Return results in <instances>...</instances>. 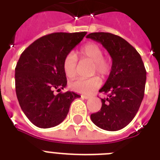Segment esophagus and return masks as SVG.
Segmentation results:
<instances>
[{
  "instance_id": "34e87169",
  "label": "esophagus",
  "mask_w": 160,
  "mask_h": 160,
  "mask_svg": "<svg viewBox=\"0 0 160 160\" xmlns=\"http://www.w3.org/2000/svg\"><path fill=\"white\" fill-rule=\"evenodd\" d=\"M83 97L85 98V100H88V99H90V95H83Z\"/></svg>"
}]
</instances>
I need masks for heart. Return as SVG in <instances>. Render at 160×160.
<instances>
[{
  "mask_svg": "<svg viewBox=\"0 0 160 160\" xmlns=\"http://www.w3.org/2000/svg\"><path fill=\"white\" fill-rule=\"evenodd\" d=\"M78 54L82 59H86L92 62L91 75L97 73L102 77L109 75L111 70V63L107 57L103 56V50L99 45L89 43L82 46ZM77 59L74 53L70 52L65 55L63 61V70L68 78H74L77 70ZM100 79L98 76L90 78H79L70 82V87L75 92L81 94H90L100 85Z\"/></svg>",
  "mask_w": 160,
  "mask_h": 160,
  "instance_id": "obj_1",
  "label": "heart"
}]
</instances>
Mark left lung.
<instances>
[{
  "label": "left lung",
  "instance_id": "8db88e82",
  "mask_svg": "<svg viewBox=\"0 0 160 160\" xmlns=\"http://www.w3.org/2000/svg\"><path fill=\"white\" fill-rule=\"evenodd\" d=\"M86 37L100 42L112 58L111 71L99 90L107 97L101 99V109L91 114L90 119L100 129L119 130L132 121L144 98L146 82L144 63L138 51L120 36L95 32Z\"/></svg>",
  "mask_w": 160,
  "mask_h": 160
}]
</instances>
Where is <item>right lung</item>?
I'll return each mask as SVG.
<instances>
[{
    "label": "right lung",
    "instance_id": "add662e5",
    "mask_svg": "<svg viewBox=\"0 0 160 160\" xmlns=\"http://www.w3.org/2000/svg\"><path fill=\"white\" fill-rule=\"evenodd\" d=\"M87 32H56L44 36L21 55L15 69L16 92L29 120L42 129L55 127L67 116L71 103L80 95L72 91L54 94L66 86L63 70L65 55Z\"/></svg>",
    "mask_w": 160,
    "mask_h": 160
}]
</instances>
